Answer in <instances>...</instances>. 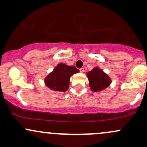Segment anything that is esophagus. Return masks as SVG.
Wrapping results in <instances>:
<instances>
[{"label":"esophagus","instance_id":"34e87169","mask_svg":"<svg viewBox=\"0 0 147 147\" xmlns=\"http://www.w3.org/2000/svg\"><path fill=\"white\" fill-rule=\"evenodd\" d=\"M79 70H80V72H82V73H83V72H84V68H80V69H79Z\"/></svg>","mask_w":147,"mask_h":147}]
</instances>
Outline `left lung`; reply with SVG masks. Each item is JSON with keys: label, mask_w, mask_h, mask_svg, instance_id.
<instances>
[{"label": "left lung", "mask_w": 147, "mask_h": 147, "mask_svg": "<svg viewBox=\"0 0 147 147\" xmlns=\"http://www.w3.org/2000/svg\"><path fill=\"white\" fill-rule=\"evenodd\" d=\"M89 86L92 92H100L108 88L111 84V79L99 67H95L86 74Z\"/></svg>", "instance_id": "1"}]
</instances>
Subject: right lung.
Masks as SVG:
<instances>
[{
	"instance_id": "add662e5",
	"label": "right lung",
	"mask_w": 147,
	"mask_h": 147,
	"mask_svg": "<svg viewBox=\"0 0 147 147\" xmlns=\"http://www.w3.org/2000/svg\"><path fill=\"white\" fill-rule=\"evenodd\" d=\"M78 72L79 70L74 65L58 63L54 70L45 77V84L52 90L65 92L69 88L71 76Z\"/></svg>"
}]
</instances>
